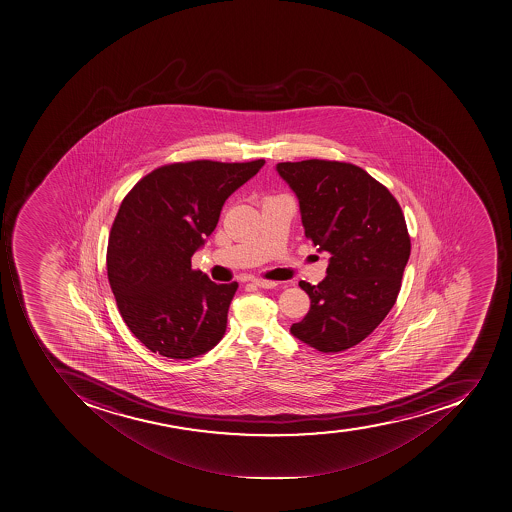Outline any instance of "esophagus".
Returning <instances> with one entry per match:
<instances>
[{
  "mask_svg": "<svg viewBox=\"0 0 512 512\" xmlns=\"http://www.w3.org/2000/svg\"><path fill=\"white\" fill-rule=\"evenodd\" d=\"M252 283L255 284V286H258V288L262 289H271L276 288L278 286V283L276 281H268V279H254Z\"/></svg>",
  "mask_w": 512,
  "mask_h": 512,
  "instance_id": "esophagus-1",
  "label": "esophagus"
}]
</instances>
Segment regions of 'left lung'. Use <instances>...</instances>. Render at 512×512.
<instances>
[{
  "label": "left lung",
  "instance_id": "left-lung-1",
  "mask_svg": "<svg viewBox=\"0 0 512 512\" xmlns=\"http://www.w3.org/2000/svg\"><path fill=\"white\" fill-rule=\"evenodd\" d=\"M276 171L299 200L305 236L330 254L321 283H299L310 310L291 334L320 352L346 351L385 320L401 289L410 255L401 207L385 186L349 163L288 161Z\"/></svg>",
  "mask_w": 512,
  "mask_h": 512
}]
</instances>
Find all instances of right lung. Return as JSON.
<instances>
[{
    "instance_id": "1",
    "label": "right lung",
    "mask_w": 512,
    "mask_h": 512,
    "mask_svg": "<svg viewBox=\"0 0 512 512\" xmlns=\"http://www.w3.org/2000/svg\"><path fill=\"white\" fill-rule=\"evenodd\" d=\"M263 165L161 166L121 203L106 252L108 279L124 323L155 354L192 359L223 338L237 283H213L192 270L191 257L215 231L229 195Z\"/></svg>"
}]
</instances>
